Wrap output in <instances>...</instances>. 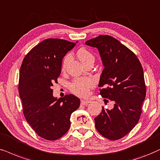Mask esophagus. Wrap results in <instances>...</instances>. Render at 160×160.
Instances as JSON below:
<instances>
[{
    "label": "esophagus",
    "instance_id": "1",
    "mask_svg": "<svg viewBox=\"0 0 160 160\" xmlns=\"http://www.w3.org/2000/svg\"><path fill=\"white\" fill-rule=\"evenodd\" d=\"M89 102H91L90 100H81V104L82 105H88Z\"/></svg>",
    "mask_w": 160,
    "mask_h": 160
}]
</instances>
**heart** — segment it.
I'll use <instances>...</instances> for the list:
<instances>
[{"label":"heart","instance_id":"heart-1","mask_svg":"<svg viewBox=\"0 0 160 160\" xmlns=\"http://www.w3.org/2000/svg\"><path fill=\"white\" fill-rule=\"evenodd\" d=\"M77 56L83 65L89 62L94 61V57L92 52L86 48H80L77 52ZM70 60L69 54H66L62 61L61 69L65 70L66 65ZM94 86V81L91 78H76L69 85L70 90L74 94L80 97H85L88 94L91 88Z\"/></svg>","mask_w":160,"mask_h":160}]
</instances>
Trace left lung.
<instances>
[{
	"mask_svg": "<svg viewBox=\"0 0 160 160\" xmlns=\"http://www.w3.org/2000/svg\"><path fill=\"white\" fill-rule=\"evenodd\" d=\"M86 44L100 52L104 66L100 94L114 103L112 109L102 106L95 127L102 136L117 140L134 128L142 113L146 94L142 65L134 52L112 36L99 35Z\"/></svg>",
	"mask_w": 160,
	"mask_h": 160,
	"instance_id": "8db88e82",
	"label": "left lung"
}]
</instances>
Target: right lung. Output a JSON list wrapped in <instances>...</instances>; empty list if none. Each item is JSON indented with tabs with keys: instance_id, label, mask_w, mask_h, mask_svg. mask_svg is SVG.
I'll return each instance as SVG.
<instances>
[{
	"instance_id": "right-lung-1",
	"label": "right lung",
	"mask_w": 160,
	"mask_h": 160,
	"mask_svg": "<svg viewBox=\"0 0 160 160\" xmlns=\"http://www.w3.org/2000/svg\"><path fill=\"white\" fill-rule=\"evenodd\" d=\"M75 45L48 38L32 48L22 62L18 91L24 117L38 135L47 140L67 132L71 115L80 106V99L74 95L58 99L52 89L61 72L62 58Z\"/></svg>"
}]
</instances>
